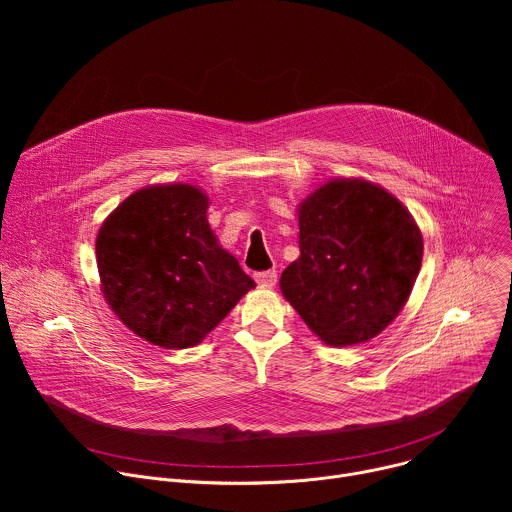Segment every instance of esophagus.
Instances as JSON below:
<instances>
[{
  "label": "esophagus",
  "mask_w": 512,
  "mask_h": 512,
  "mask_svg": "<svg viewBox=\"0 0 512 512\" xmlns=\"http://www.w3.org/2000/svg\"><path fill=\"white\" fill-rule=\"evenodd\" d=\"M255 281L261 285V287H273L277 283V273L273 269L269 271H259L255 273Z\"/></svg>",
  "instance_id": "obj_1"
}]
</instances>
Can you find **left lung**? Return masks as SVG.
Segmentation results:
<instances>
[{
  "instance_id": "1",
  "label": "left lung",
  "mask_w": 512,
  "mask_h": 512,
  "mask_svg": "<svg viewBox=\"0 0 512 512\" xmlns=\"http://www.w3.org/2000/svg\"><path fill=\"white\" fill-rule=\"evenodd\" d=\"M423 239L403 204L362 180H334L300 206V259L279 279L285 300L330 346L375 338L405 306Z\"/></svg>"
}]
</instances>
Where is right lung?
<instances>
[{"label": "right lung", "instance_id": "right-lung-1", "mask_svg": "<svg viewBox=\"0 0 512 512\" xmlns=\"http://www.w3.org/2000/svg\"><path fill=\"white\" fill-rule=\"evenodd\" d=\"M206 196L188 184L131 194L97 237L103 294L119 320L162 348L198 344L255 281L218 247Z\"/></svg>", "mask_w": 512, "mask_h": 512}]
</instances>
